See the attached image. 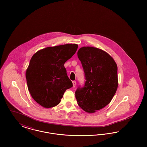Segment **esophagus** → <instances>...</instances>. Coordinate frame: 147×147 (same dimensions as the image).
Segmentation results:
<instances>
[{
  "mask_svg": "<svg viewBox=\"0 0 147 147\" xmlns=\"http://www.w3.org/2000/svg\"><path fill=\"white\" fill-rule=\"evenodd\" d=\"M76 84H77L76 81H73V87H74V88L76 86Z\"/></svg>",
  "mask_w": 147,
  "mask_h": 147,
  "instance_id": "obj_1",
  "label": "esophagus"
}]
</instances>
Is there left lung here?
Segmentation results:
<instances>
[{
  "label": "left lung",
  "instance_id": "obj_1",
  "mask_svg": "<svg viewBox=\"0 0 147 147\" xmlns=\"http://www.w3.org/2000/svg\"><path fill=\"white\" fill-rule=\"evenodd\" d=\"M85 73L84 86L76 91L78 105L94 113L108 105L118 87L117 66L112 57L102 49L83 47L78 51Z\"/></svg>",
  "mask_w": 147,
  "mask_h": 147
}]
</instances>
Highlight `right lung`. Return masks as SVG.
<instances>
[{
    "label": "right lung",
    "instance_id": "add662e5",
    "mask_svg": "<svg viewBox=\"0 0 147 147\" xmlns=\"http://www.w3.org/2000/svg\"><path fill=\"white\" fill-rule=\"evenodd\" d=\"M78 47L77 44L49 47L32 57L26 71L28 91L43 107L59 104L64 92L73 86L64 64L75 54Z\"/></svg>",
    "mask_w": 147,
    "mask_h": 147
}]
</instances>
